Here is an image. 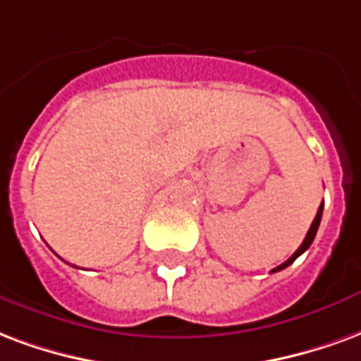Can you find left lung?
I'll return each instance as SVG.
<instances>
[{"label": "left lung", "instance_id": "left-lung-1", "mask_svg": "<svg viewBox=\"0 0 361 361\" xmlns=\"http://www.w3.org/2000/svg\"><path fill=\"white\" fill-rule=\"evenodd\" d=\"M321 215H323V204H321L319 209H317V215H315L314 223H312V227H310V231H307V235H306V238H304V242H302V246H300V248L296 250V252H294V254H292V256L288 257V259H286L285 264H281V265H279V267H275V269L271 271V273H277V271L288 267V265H290L292 262H294V259H296V257L300 256V254H304V252H306V250L310 248V246H312V242H314V238H315V233H317V228H319Z\"/></svg>", "mask_w": 361, "mask_h": 361}]
</instances>
